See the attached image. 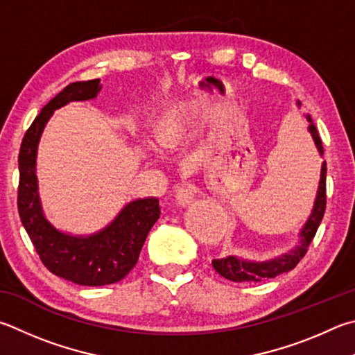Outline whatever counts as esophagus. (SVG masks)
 Wrapping results in <instances>:
<instances>
[{
    "label": "esophagus",
    "mask_w": 355,
    "mask_h": 355,
    "mask_svg": "<svg viewBox=\"0 0 355 355\" xmlns=\"http://www.w3.org/2000/svg\"><path fill=\"white\" fill-rule=\"evenodd\" d=\"M196 192H197L196 186L191 184V183H184L182 186H178V188H177V196H175L178 205H183V206L189 205L192 200H194Z\"/></svg>",
    "instance_id": "esophagus-1"
}]
</instances>
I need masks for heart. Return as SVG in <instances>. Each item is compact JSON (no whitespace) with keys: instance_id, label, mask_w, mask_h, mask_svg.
I'll list each match as a JSON object with an SVG mask.
<instances>
[{"instance_id":"obj_1","label":"heart","mask_w":355,"mask_h":355,"mask_svg":"<svg viewBox=\"0 0 355 355\" xmlns=\"http://www.w3.org/2000/svg\"><path fill=\"white\" fill-rule=\"evenodd\" d=\"M186 132V119L182 112L171 110L164 114L158 127V141L161 146L173 147L183 139Z\"/></svg>"}]
</instances>
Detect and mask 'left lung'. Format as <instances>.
Masks as SVG:
<instances>
[{
	"instance_id": "1",
	"label": "left lung",
	"mask_w": 355,
	"mask_h": 355,
	"mask_svg": "<svg viewBox=\"0 0 355 355\" xmlns=\"http://www.w3.org/2000/svg\"><path fill=\"white\" fill-rule=\"evenodd\" d=\"M301 104L298 102V107ZM307 121L311 122L309 125V132H311L312 138L315 141V146L320 152V155L323 157L324 149L323 143H321V138L318 135L317 127L313 125L311 116H306ZM326 161H323V166H321V177H320V184H318V192L317 198H315L312 214L309 216L307 222L304 227H302L300 233V245H296L295 250L290 251L287 254H282L279 257H275V259H270L266 262H254V261H247L242 259V257L236 256H228L222 257V259H214L212 261V267H214L216 272L223 276L225 279L234 281V282H261L263 279L275 278L281 273L290 272L296 267L304 254L307 253L309 245H311L312 239L317 234V230L320 227L321 220H323L324 211H326Z\"/></svg>"
}]
</instances>
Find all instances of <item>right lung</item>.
<instances>
[{
	"instance_id": "right-lung-1",
	"label": "right lung",
	"mask_w": 355,
	"mask_h": 355,
	"mask_svg": "<svg viewBox=\"0 0 355 355\" xmlns=\"http://www.w3.org/2000/svg\"><path fill=\"white\" fill-rule=\"evenodd\" d=\"M99 79L73 82L51 99L21 141L18 169V214L32 245L51 273L80 286H107L125 278L137 266L141 248L159 217L157 197L124 206L114 220L92 236H71L55 230L43 214L35 175L37 147L51 116L68 102L88 101L101 92Z\"/></svg>"
}]
</instances>
